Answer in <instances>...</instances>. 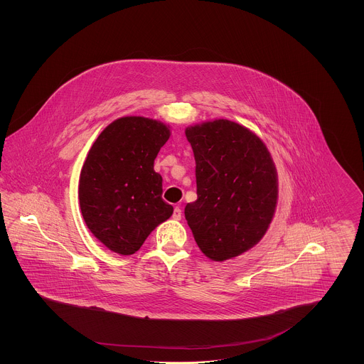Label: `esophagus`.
Here are the masks:
<instances>
[{
	"mask_svg": "<svg viewBox=\"0 0 364 364\" xmlns=\"http://www.w3.org/2000/svg\"><path fill=\"white\" fill-rule=\"evenodd\" d=\"M173 218L174 220H181V208H178V206H176L173 210Z\"/></svg>",
	"mask_w": 364,
	"mask_h": 364,
	"instance_id": "1",
	"label": "esophagus"
}]
</instances>
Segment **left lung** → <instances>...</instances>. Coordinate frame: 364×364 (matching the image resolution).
<instances>
[{
    "mask_svg": "<svg viewBox=\"0 0 364 364\" xmlns=\"http://www.w3.org/2000/svg\"><path fill=\"white\" fill-rule=\"evenodd\" d=\"M186 136L196 162L198 199L184 210L193 239L211 260L239 257L260 242L274 217V161L255 132L225 119L190 125Z\"/></svg>",
    "mask_w": 364,
    "mask_h": 364,
    "instance_id": "left-lung-1",
    "label": "left lung"
}]
</instances>
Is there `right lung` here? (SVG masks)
I'll return each instance as SVG.
<instances>
[{"label":"right lung","mask_w":364,"mask_h":364,"mask_svg":"<svg viewBox=\"0 0 364 364\" xmlns=\"http://www.w3.org/2000/svg\"><path fill=\"white\" fill-rule=\"evenodd\" d=\"M169 138V125L125 116L110 122L87 154L79 178L80 211L90 232L116 254H135L173 214L154 171Z\"/></svg>","instance_id":"right-lung-1"}]
</instances>
